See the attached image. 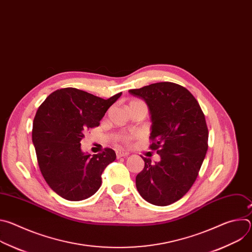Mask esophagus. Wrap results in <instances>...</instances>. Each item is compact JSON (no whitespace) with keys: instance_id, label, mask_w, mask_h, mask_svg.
Wrapping results in <instances>:
<instances>
[{"instance_id":"obj_1","label":"esophagus","mask_w":252,"mask_h":252,"mask_svg":"<svg viewBox=\"0 0 252 252\" xmlns=\"http://www.w3.org/2000/svg\"><path fill=\"white\" fill-rule=\"evenodd\" d=\"M117 158H125V157H127L128 156V153L126 152V151H123V150H119L117 151Z\"/></svg>"}]
</instances>
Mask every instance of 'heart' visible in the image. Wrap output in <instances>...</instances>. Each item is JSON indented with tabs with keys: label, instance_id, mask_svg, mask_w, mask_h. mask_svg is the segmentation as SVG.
<instances>
[{
	"label": "heart",
	"instance_id": "obj_1",
	"mask_svg": "<svg viewBox=\"0 0 252 252\" xmlns=\"http://www.w3.org/2000/svg\"><path fill=\"white\" fill-rule=\"evenodd\" d=\"M138 100H134V101H131V102H137ZM123 141H125V142H127L129 139H130V137L128 136V135H123L122 136V138H121Z\"/></svg>",
	"mask_w": 252,
	"mask_h": 252
}]
</instances>
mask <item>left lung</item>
Returning a JSON list of instances; mask_svg holds the SVG:
<instances>
[{"label": "left lung", "instance_id": "left-lung-1", "mask_svg": "<svg viewBox=\"0 0 252 252\" xmlns=\"http://www.w3.org/2000/svg\"><path fill=\"white\" fill-rule=\"evenodd\" d=\"M128 93L148 104L152 126L151 149L160 160L142 158L145 167L135 186L148 202L165 206L181 199L197 177L207 151L208 130L195 97L184 87L163 82Z\"/></svg>", "mask_w": 252, "mask_h": 252}]
</instances>
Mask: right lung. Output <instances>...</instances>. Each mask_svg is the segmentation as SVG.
Returning <instances> with one entry per match:
<instances>
[{"mask_svg":"<svg viewBox=\"0 0 252 252\" xmlns=\"http://www.w3.org/2000/svg\"><path fill=\"white\" fill-rule=\"evenodd\" d=\"M121 95L103 99L65 88L51 94L39 107L32 124V143L44 178L63 198L84 200L100 188L101 173L116 159V153L105 149L91 157L82 151L81 140L87 129L99 125Z\"/></svg>","mask_w":252,"mask_h":252,"instance_id":"right-lung-1","label":"right lung"}]
</instances>
